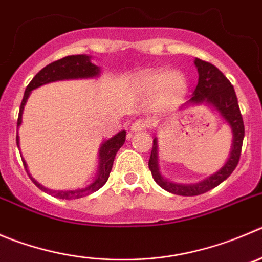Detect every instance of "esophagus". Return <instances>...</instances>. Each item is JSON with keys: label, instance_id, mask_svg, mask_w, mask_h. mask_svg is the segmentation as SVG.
Masks as SVG:
<instances>
[{"label": "esophagus", "instance_id": "esophagus-1", "mask_svg": "<svg viewBox=\"0 0 262 262\" xmlns=\"http://www.w3.org/2000/svg\"><path fill=\"white\" fill-rule=\"evenodd\" d=\"M147 128V123H146L145 120H136L130 126V130L133 133H137V132H142Z\"/></svg>", "mask_w": 262, "mask_h": 262}]
</instances>
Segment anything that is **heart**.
Returning <instances> with one entry per match:
<instances>
[{
	"label": "heart",
	"mask_w": 262,
	"mask_h": 262,
	"mask_svg": "<svg viewBox=\"0 0 262 262\" xmlns=\"http://www.w3.org/2000/svg\"><path fill=\"white\" fill-rule=\"evenodd\" d=\"M137 84L139 89L147 94H154L163 88L167 94L176 95L186 88V80L180 72L154 71L141 76Z\"/></svg>",
	"instance_id": "b5f03b06"
}]
</instances>
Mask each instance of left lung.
I'll use <instances>...</instances> for the list:
<instances>
[{"label": "left lung", "instance_id": "1", "mask_svg": "<svg viewBox=\"0 0 262 262\" xmlns=\"http://www.w3.org/2000/svg\"><path fill=\"white\" fill-rule=\"evenodd\" d=\"M194 63L195 67L198 68V75H199L198 85L191 94V98L186 103L182 104L180 110L182 111V110H186L191 106H199V104H205L213 108L225 120V123L230 126L231 133H233V145H231L230 155L227 158L226 163L213 174L205 177L199 182L177 183L167 180L160 173L158 138L156 137L154 138L152 150H151V156L148 160V168L152 173L154 180L161 189L167 190L172 194L182 195V196H195V195L204 194L224 182L238 165L244 138L243 117H242L238 98H236L235 90L231 82L225 77V75L219 68L214 67L211 63L204 62L198 58H195Z\"/></svg>", "mask_w": 262, "mask_h": 262}]
</instances>
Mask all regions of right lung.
I'll list each match as a JSON object with an SVG mask.
<instances>
[{
	"mask_svg": "<svg viewBox=\"0 0 262 262\" xmlns=\"http://www.w3.org/2000/svg\"><path fill=\"white\" fill-rule=\"evenodd\" d=\"M101 75V68L95 66L92 62V57L86 55V54H80V55H68V57L62 58L59 60L50 63L46 66L45 68L40 71L37 75L32 79L27 86L26 92H24L23 101H21L20 110H19L18 116V129L21 125V119H23V111L24 106H26L27 101H28L29 95H31L32 90L37 89V88L42 86V85L50 84V82L55 81H64V80H79V79H95L99 77ZM125 130H120L111 138L106 139L101 145L99 150H98V170L97 176H95L94 181L90 182L88 186L81 187V189H71V190H51L48 187L42 186L41 183H38L35 178L32 177L28 172V167L23 158V164L26 168L27 173L31 177L32 182L35 183L38 189L42 191L48 192V194L53 195V196L58 198V199H80L82 196H88V195L93 194V192L98 191L107 182L110 177V172L112 169V164H114L115 156L116 152L120 150V147L125 142ZM16 145L19 148V136L16 134ZM21 156V155H20Z\"/></svg>",
	"mask_w": 262,
	"mask_h": 262,
	"instance_id": "1",
	"label": "right lung"
}]
</instances>
